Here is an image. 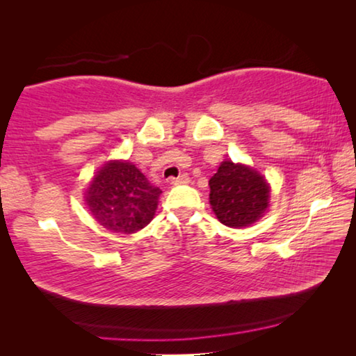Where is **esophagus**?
I'll return each mask as SVG.
<instances>
[{
	"label": "esophagus",
	"instance_id": "obj_1",
	"mask_svg": "<svg viewBox=\"0 0 356 356\" xmlns=\"http://www.w3.org/2000/svg\"><path fill=\"white\" fill-rule=\"evenodd\" d=\"M188 182H190V177L186 176V174H182V176H179V177L171 180L172 185H184V184H188Z\"/></svg>",
	"mask_w": 356,
	"mask_h": 356
}]
</instances>
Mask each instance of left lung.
Returning a JSON list of instances; mask_svg holds the SVG:
<instances>
[{"instance_id": "1", "label": "left lung", "mask_w": 356, "mask_h": 356, "mask_svg": "<svg viewBox=\"0 0 356 356\" xmlns=\"http://www.w3.org/2000/svg\"><path fill=\"white\" fill-rule=\"evenodd\" d=\"M210 206L220 222L234 229L251 226L270 206V184L254 168L222 161L209 180Z\"/></svg>"}]
</instances>
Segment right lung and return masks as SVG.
I'll return each instance as SVG.
<instances>
[{
	"mask_svg": "<svg viewBox=\"0 0 356 356\" xmlns=\"http://www.w3.org/2000/svg\"><path fill=\"white\" fill-rule=\"evenodd\" d=\"M161 190L125 160H111L84 191L89 213L106 231L135 234L152 221Z\"/></svg>",
	"mask_w": 356,
	"mask_h": 356,
	"instance_id": "obj_1",
	"label": "right lung"
}]
</instances>
